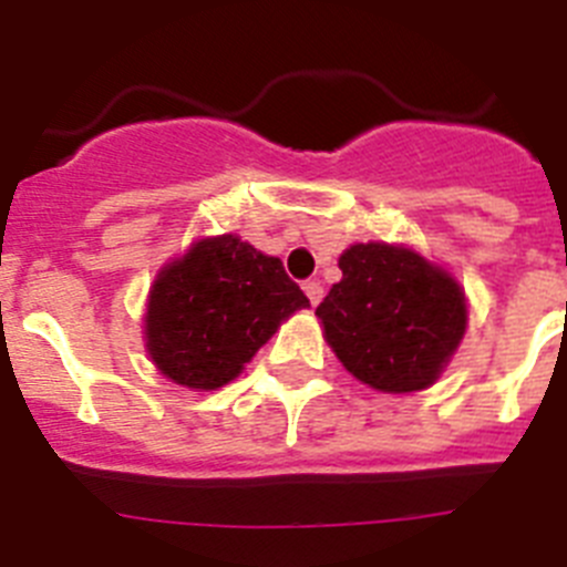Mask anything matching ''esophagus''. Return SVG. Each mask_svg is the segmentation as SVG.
<instances>
[{"label": "esophagus", "mask_w": 567, "mask_h": 567, "mask_svg": "<svg viewBox=\"0 0 567 567\" xmlns=\"http://www.w3.org/2000/svg\"><path fill=\"white\" fill-rule=\"evenodd\" d=\"M303 292H307V298L312 307H318L320 300H323V287H320L318 280H307V284H303Z\"/></svg>", "instance_id": "obj_1"}]
</instances>
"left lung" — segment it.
<instances>
[{
	"instance_id": "obj_1",
	"label": "left lung",
	"mask_w": 567,
	"mask_h": 567,
	"mask_svg": "<svg viewBox=\"0 0 567 567\" xmlns=\"http://www.w3.org/2000/svg\"><path fill=\"white\" fill-rule=\"evenodd\" d=\"M315 315L346 372L378 392L429 389L457 352L465 295L445 269L394 244H354Z\"/></svg>"
}]
</instances>
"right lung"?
Listing matches in <instances>:
<instances>
[{"instance_id":"right-lung-1","label":"right lung","mask_w":567,"mask_h":567,"mask_svg":"<svg viewBox=\"0 0 567 567\" xmlns=\"http://www.w3.org/2000/svg\"><path fill=\"white\" fill-rule=\"evenodd\" d=\"M307 307L280 258L238 235L202 238L155 275L144 340L164 378L213 392L238 378L280 323Z\"/></svg>"}]
</instances>
